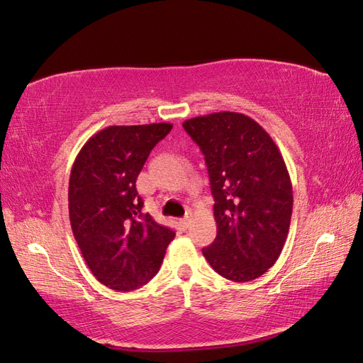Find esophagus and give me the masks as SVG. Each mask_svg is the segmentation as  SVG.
<instances>
[{"instance_id": "esophagus-1", "label": "esophagus", "mask_w": 363, "mask_h": 363, "mask_svg": "<svg viewBox=\"0 0 363 363\" xmlns=\"http://www.w3.org/2000/svg\"><path fill=\"white\" fill-rule=\"evenodd\" d=\"M191 222H192V216H191V214H188L186 217H184V219H182V220H180L182 227H183L184 230H188V228L191 227Z\"/></svg>"}]
</instances>
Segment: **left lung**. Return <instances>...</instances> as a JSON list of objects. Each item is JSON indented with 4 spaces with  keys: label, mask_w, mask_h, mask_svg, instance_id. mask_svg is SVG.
I'll return each mask as SVG.
<instances>
[{
    "label": "left lung",
    "mask_w": 363,
    "mask_h": 363,
    "mask_svg": "<svg viewBox=\"0 0 363 363\" xmlns=\"http://www.w3.org/2000/svg\"><path fill=\"white\" fill-rule=\"evenodd\" d=\"M183 127L205 155L216 200L217 236L203 256L235 283L259 278L291 227L294 192L283 155L255 119L236 111L191 118Z\"/></svg>",
    "instance_id": "left-lung-1"
}]
</instances>
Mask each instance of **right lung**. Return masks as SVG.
Listing matches in <instances>:
<instances>
[{"instance_id":"1","label":"right lung","mask_w":363,"mask_h":363,"mask_svg":"<svg viewBox=\"0 0 363 363\" xmlns=\"http://www.w3.org/2000/svg\"><path fill=\"white\" fill-rule=\"evenodd\" d=\"M171 123L108 125L94 133L71 167L68 208L72 235L96 279L135 291L154 278L175 233L144 214L136 177Z\"/></svg>"}]
</instances>
